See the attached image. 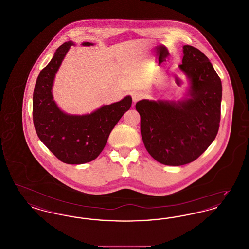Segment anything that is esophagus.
I'll return each mask as SVG.
<instances>
[{"instance_id": "1", "label": "esophagus", "mask_w": 249, "mask_h": 249, "mask_svg": "<svg viewBox=\"0 0 249 249\" xmlns=\"http://www.w3.org/2000/svg\"><path fill=\"white\" fill-rule=\"evenodd\" d=\"M142 98H143V94H142V92H134V93H132V101L134 103L140 101Z\"/></svg>"}]
</instances>
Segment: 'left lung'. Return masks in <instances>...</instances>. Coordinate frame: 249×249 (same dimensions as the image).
I'll use <instances>...</instances> for the list:
<instances>
[{
	"mask_svg": "<svg viewBox=\"0 0 249 249\" xmlns=\"http://www.w3.org/2000/svg\"><path fill=\"white\" fill-rule=\"evenodd\" d=\"M183 52L179 67L190 78V99L178 103L142 100L135 106L141 117L143 144L164 165L194 161L212 143L219 129L221 80L201 50L184 46Z\"/></svg>",
	"mask_w": 249,
	"mask_h": 249,
	"instance_id": "8db88e82",
	"label": "left lung"
}]
</instances>
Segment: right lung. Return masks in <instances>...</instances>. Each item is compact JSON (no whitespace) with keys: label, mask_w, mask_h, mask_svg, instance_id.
Returning <instances> with one entry per match:
<instances>
[{"label":"right lung","mask_w":249,"mask_h":249,"mask_svg":"<svg viewBox=\"0 0 249 249\" xmlns=\"http://www.w3.org/2000/svg\"><path fill=\"white\" fill-rule=\"evenodd\" d=\"M72 42H66L55 52L40 71L33 98V119L39 139L60 161L83 164L95 160L107 144L110 132L131 107V97L104 106L85 116H70L53 101L52 85L55 73ZM86 42L83 46H91Z\"/></svg>","instance_id":"add662e5"}]
</instances>
